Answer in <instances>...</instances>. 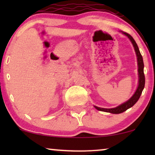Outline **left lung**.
<instances>
[{"mask_svg": "<svg viewBox=\"0 0 155 155\" xmlns=\"http://www.w3.org/2000/svg\"><path fill=\"white\" fill-rule=\"evenodd\" d=\"M121 32L128 37V39L130 40V41L132 42L133 47L135 48V54L137 56V66H138V77H139V81H138V86L136 91H135V94L133 95L132 97L128 100L126 102H124L122 104H120L117 107L112 108V109H104V108H100L98 107L94 106L95 109L101 111H104V112H109V113L111 114H120L126 111L127 109H128L129 108L132 107L135 103L137 102L138 100L142 94L144 87H145V75H144V63H143V56L140 52V50L137 46L136 42L134 40V39L129 35V34L124 32V31H121Z\"/></svg>", "mask_w": 155, "mask_h": 155, "instance_id": "obj_1", "label": "left lung"}]
</instances>
